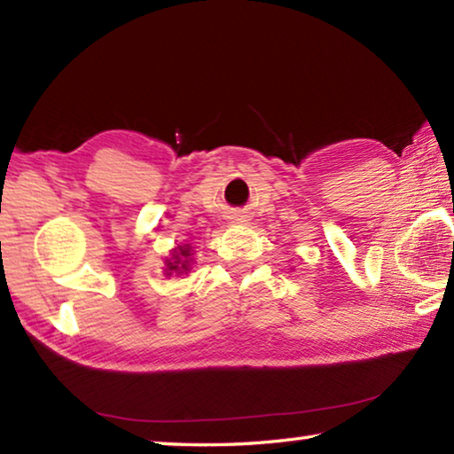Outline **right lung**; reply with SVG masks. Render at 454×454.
Wrapping results in <instances>:
<instances>
[{"mask_svg":"<svg viewBox=\"0 0 454 454\" xmlns=\"http://www.w3.org/2000/svg\"><path fill=\"white\" fill-rule=\"evenodd\" d=\"M192 246L190 244H184L178 246V248L172 250L170 258H166V276H172L176 274H184L188 272L190 262H192Z\"/></svg>","mask_w":454,"mask_h":454,"instance_id":"add662e5","label":"right lung"}]
</instances>
